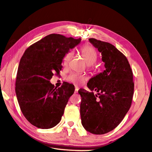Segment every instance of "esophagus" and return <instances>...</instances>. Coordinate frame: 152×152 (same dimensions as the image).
<instances>
[{
  "label": "esophagus",
  "mask_w": 152,
  "mask_h": 152,
  "mask_svg": "<svg viewBox=\"0 0 152 152\" xmlns=\"http://www.w3.org/2000/svg\"><path fill=\"white\" fill-rule=\"evenodd\" d=\"M77 92H78V88H76V89H75V91H74V93H77Z\"/></svg>",
  "instance_id": "1"
}]
</instances>
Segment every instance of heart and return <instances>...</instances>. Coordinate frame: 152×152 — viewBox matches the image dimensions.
<instances>
[{"label": "heart", "instance_id": "heart-1", "mask_svg": "<svg viewBox=\"0 0 152 152\" xmlns=\"http://www.w3.org/2000/svg\"><path fill=\"white\" fill-rule=\"evenodd\" d=\"M80 52L84 61L88 65H92L94 64L97 60V52L92 46L86 45L82 47L80 50ZM73 56V52L69 51L65 54L63 58V63L64 65L68 64ZM67 80L69 81L76 85H80L83 84L86 80V78L82 75L78 74H71L67 77Z\"/></svg>", "mask_w": 152, "mask_h": 152}]
</instances>
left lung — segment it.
<instances>
[{
  "label": "left lung",
  "mask_w": 152,
  "mask_h": 152,
  "mask_svg": "<svg viewBox=\"0 0 152 152\" xmlns=\"http://www.w3.org/2000/svg\"><path fill=\"white\" fill-rule=\"evenodd\" d=\"M89 42L101 52L106 70L89 80L87 86L92 92L78 91L82 124L90 133L104 134L119 125L131 106L133 72L128 59L114 45L95 38Z\"/></svg>",
  "instance_id": "left-lung-1"
}]
</instances>
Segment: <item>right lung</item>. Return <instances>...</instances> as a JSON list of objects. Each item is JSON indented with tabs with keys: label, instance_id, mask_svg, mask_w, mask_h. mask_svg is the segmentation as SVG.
Segmentation results:
<instances>
[{
	"label": "right lung",
	"instance_id": "add662e5",
	"mask_svg": "<svg viewBox=\"0 0 152 152\" xmlns=\"http://www.w3.org/2000/svg\"><path fill=\"white\" fill-rule=\"evenodd\" d=\"M80 41L51 34L30 46L22 56L15 92L22 112L33 126L49 129L61 120L74 86L64 82L57 88L50 80L62 70L65 54Z\"/></svg>",
	"mask_w": 152,
	"mask_h": 152
}]
</instances>
